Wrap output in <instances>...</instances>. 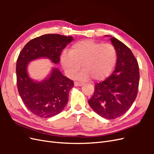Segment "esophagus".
<instances>
[{
  "instance_id": "obj_1",
  "label": "esophagus",
  "mask_w": 154,
  "mask_h": 154,
  "mask_svg": "<svg viewBox=\"0 0 154 154\" xmlns=\"http://www.w3.org/2000/svg\"><path fill=\"white\" fill-rule=\"evenodd\" d=\"M83 85V83H80V82H74V86H76V87H80Z\"/></svg>"
}]
</instances>
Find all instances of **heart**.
<instances>
[{"label":"heart","instance_id":"obj_1","mask_svg":"<svg viewBox=\"0 0 154 154\" xmlns=\"http://www.w3.org/2000/svg\"><path fill=\"white\" fill-rule=\"evenodd\" d=\"M117 61L116 49L110 44H102L92 40H83L74 44L69 53H63L60 62L69 78L76 76L80 80L90 78L96 81L103 80L112 72Z\"/></svg>","mask_w":154,"mask_h":154}]
</instances>
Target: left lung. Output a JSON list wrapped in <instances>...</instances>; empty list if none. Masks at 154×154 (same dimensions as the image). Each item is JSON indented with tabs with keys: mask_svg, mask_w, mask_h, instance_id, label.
Listing matches in <instances>:
<instances>
[{
	"mask_svg": "<svg viewBox=\"0 0 154 154\" xmlns=\"http://www.w3.org/2000/svg\"><path fill=\"white\" fill-rule=\"evenodd\" d=\"M110 40L117 52L116 69L105 80L96 83L88 101L95 112L107 119L127 112L136 98L139 82L138 63L131 50L114 37Z\"/></svg>",
	"mask_w": 154,
	"mask_h": 154,
	"instance_id": "8db88e82",
	"label": "left lung"
}]
</instances>
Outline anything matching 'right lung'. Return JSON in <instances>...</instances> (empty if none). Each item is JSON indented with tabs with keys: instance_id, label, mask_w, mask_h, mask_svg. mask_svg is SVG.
<instances>
[{
	"instance_id": "1",
	"label": "right lung",
	"mask_w": 154,
	"mask_h": 154,
	"mask_svg": "<svg viewBox=\"0 0 154 154\" xmlns=\"http://www.w3.org/2000/svg\"><path fill=\"white\" fill-rule=\"evenodd\" d=\"M72 40V36L58 34L44 35L27 42L18 55L16 66L18 91L27 109L38 117L49 118L61 112L67 104L74 82L57 68H53L50 76L42 82H34L27 74V65L42 57L58 63L62 51Z\"/></svg>"
}]
</instances>
